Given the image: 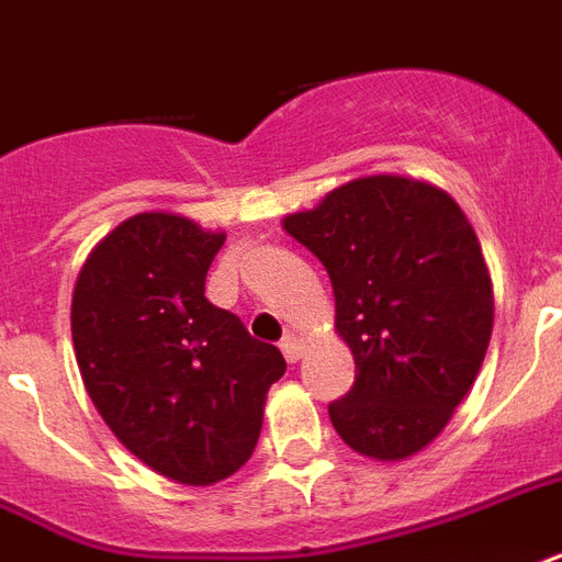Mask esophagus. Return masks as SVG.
Listing matches in <instances>:
<instances>
[{"label": "esophagus", "mask_w": 562, "mask_h": 562, "mask_svg": "<svg viewBox=\"0 0 562 562\" xmlns=\"http://www.w3.org/2000/svg\"><path fill=\"white\" fill-rule=\"evenodd\" d=\"M282 348V357L289 359V362H300V359H303V338H297V336H285V341H282L280 345Z\"/></svg>", "instance_id": "esophagus-1"}]
</instances>
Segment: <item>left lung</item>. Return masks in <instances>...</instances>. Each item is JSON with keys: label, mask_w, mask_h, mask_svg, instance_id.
<instances>
[{"label": "left lung", "mask_w": 562, "mask_h": 562, "mask_svg": "<svg viewBox=\"0 0 562 562\" xmlns=\"http://www.w3.org/2000/svg\"><path fill=\"white\" fill-rule=\"evenodd\" d=\"M282 229L327 268L336 333L357 362L329 422L353 451L404 462L442 434L490 348L495 294L474 226L445 188L357 177Z\"/></svg>", "instance_id": "1"}]
</instances>
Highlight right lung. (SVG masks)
Wrapping results in <instances>:
<instances>
[{"label":"right lung","mask_w":562,"mask_h":562,"mask_svg":"<svg viewBox=\"0 0 562 562\" xmlns=\"http://www.w3.org/2000/svg\"><path fill=\"white\" fill-rule=\"evenodd\" d=\"M224 229L138 212L81 265L70 329L81 383L111 434L144 465L212 486L250 460L268 389L285 359L205 300Z\"/></svg>","instance_id":"obj_1"}]
</instances>
